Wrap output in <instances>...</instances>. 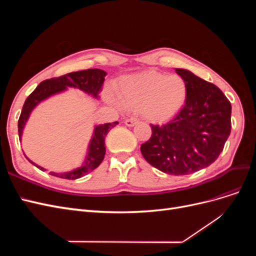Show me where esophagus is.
I'll return each mask as SVG.
<instances>
[{
    "instance_id": "obj_1",
    "label": "esophagus",
    "mask_w": 256,
    "mask_h": 256,
    "mask_svg": "<svg viewBox=\"0 0 256 256\" xmlns=\"http://www.w3.org/2000/svg\"><path fill=\"white\" fill-rule=\"evenodd\" d=\"M136 122H138V120H136V118H128L125 120V125L128 127H132L136 125Z\"/></svg>"
}]
</instances>
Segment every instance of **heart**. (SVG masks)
Wrapping results in <instances>:
<instances>
[{
    "label": "heart",
    "mask_w": 256,
    "mask_h": 256,
    "mask_svg": "<svg viewBox=\"0 0 256 256\" xmlns=\"http://www.w3.org/2000/svg\"><path fill=\"white\" fill-rule=\"evenodd\" d=\"M187 98V84L178 74L147 72L128 76L120 83L118 99L128 110L141 111L144 118L161 122L182 109Z\"/></svg>",
    "instance_id": "b5f03b06"
}]
</instances>
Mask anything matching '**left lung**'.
Segmentation results:
<instances>
[{
  "label": "left lung",
  "mask_w": 256,
  "mask_h": 256,
  "mask_svg": "<svg viewBox=\"0 0 256 256\" xmlns=\"http://www.w3.org/2000/svg\"><path fill=\"white\" fill-rule=\"evenodd\" d=\"M187 84L186 104L164 125H150L152 136L141 145L145 160L159 171L187 175L210 166L230 134L232 106L214 84L186 69H175Z\"/></svg>",
  "instance_id": "obj_1"
}]
</instances>
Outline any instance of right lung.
I'll list each match as a JSON object with an SVG mask.
<instances>
[{"label": "right lung", "mask_w": 256, "mask_h": 256, "mask_svg": "<svg viewBox=\"0 0 256 256\" xmlns=\"http://www.w3.org/2000/svg\"><path fill=\"white\" fill-rule=\"evenodd\" d=\"M106 74V72L102 70V69H86V70L74 72L60 76L58 78L44 80L42 83H40V85H38V86L33 90L32 94L26 98L24 104H23L20 118L18 120L19 138H21L23 128H24L26 122L30 118V112H32L34 108L40 102H42V100L49 98L52 95L58 94L60 92L66 90L67 88H79L94 98H98L99 92L102 88ZM118 122H106L104 124V125H98L95 127L94 132H92V138L88 145L86 158H85L84 164L81 166L76 168V170L70 172H50L49 174L60 178H65V180H76V178H80L84 175H86L90 172H92V170L98 168L99 164L102 162L106 154V136L108 132H109L113 127L118 125ZM26 159L30 164H33L35 166L42 170V171H46L44 168L35 164L34 162L30 161L28 157Z\"/></svg>", "instance_id": "obj_1"}]
</instances>
